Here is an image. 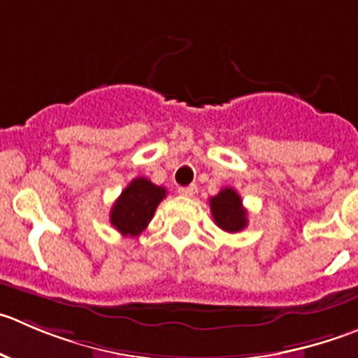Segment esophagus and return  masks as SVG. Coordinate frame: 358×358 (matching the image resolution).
Masks as SVG:
<instances>
[{
    "mask_svg": "<svg viewBox=\"0 0 358 358\" xmlns=\"http://www.w3.org/2000/svg\"><path fill=\"white\" fill-rule=\"evenodd\" d=\"M179 193L185 196H193L196 193V186L195 185H189V186H181L179 188Z\"/></svg>",
    "mask_w": 358,
    "mask_h": 358,
    "instance_id": "1",
    "label": "esophagus"
}]
</instances>
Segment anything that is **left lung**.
I'll list each match as a JSON object with an SVG mask.
<instances>
[{
  "mask_svg": "<svg viewBox=\"0 0 358 358\" xmlns=\"http://www.w3.org/2000/svg\"><path fill=\"white\" fill-rule=\"evenodd\" d=\"M214 223L228 234H236L248 227V213L241 195L234 188H223L209 200Z\"/></svg>",
  "mask_w": 358,
  "mask_h": 358,
  "instance_id": "1",
  "label": "left lung"
}]
</instances>
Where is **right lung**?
I'll use <instances>...</instances> for the list:
<instances>
[{"mask_svg":"<svg viewBox=\"0 0 358 358\" xmlns=\"http://www.w3.org/2000/svg\"><path fill=\"white\" fill-rule=\"evenodd\" d=\"M166 189L152 185L145 177H137L122 189L110 209L112 227L121 236H138L155 216L158 203L165 199Z\"/></svg>","mask_w":358,"mask_h":358,"instance_id":"right-lung-1","label":"right lung"}]
</instances>
